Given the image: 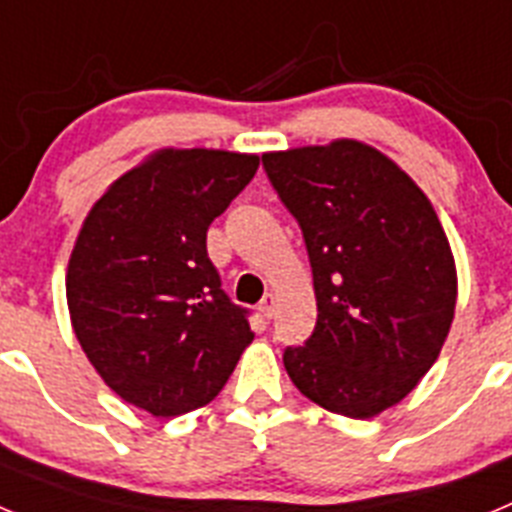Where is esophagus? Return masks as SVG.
I'll list each match as a JSON object with an SVG mask.
<instances>
[{
  "label": "esophagus",
  "instance_id": "esophagus-1",
  "mask_svg": "<svg viewBox=\"0 0 512 512\" xmlns=\"http://www.w3.org/2000/svg\"><path fill=\"white\" fill-rule=\"evenodd\" d=\"M274 307H277V297L271 295V292H266L264 300L259 302V312L264 315L266 320H271V318H274Z\"/></svg>",
  "mask_w": 512,
  "mask_h": 512
}]
</instances>
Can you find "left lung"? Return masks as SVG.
<instances>
[{"mask_svg": "<svg viewBox=\"0 0 512 512\" xmlns=\"http://www.w3.org/2000/svg\"><path fill=\"white\" fill-rule=\"evenodd\" d=\"M264 169L300 223L318 300L284 369L320 408L374 418L415 390L449 336V238L423 189L359 140L264 153Z\"/></svg>", "mask_w": 512, "mask_h": 512, "instance_id": "obj_1", "label": "left lung"}]
</instances>
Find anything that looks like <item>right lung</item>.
<instances>
[{"label":"right lung","instance_id":"right-lung-1","mask_svg":"<svg viewBox=\"0 0 512 512\" xmlns=\"http://www.w3.org/2000/svg\"><path fill=\"white\" fill-rule=\"evenodd\" d=\"M256 169L253 153L161 148L81 225L66 274L74 333L104 384L156 418L215 400L253 341L207 256V228Z\"/></svg>","mask_w":512,"mask_h":512}]
</instances>
